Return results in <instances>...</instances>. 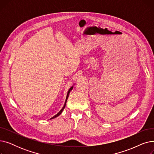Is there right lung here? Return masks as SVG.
<instances>
[{
  "label": "right lung",
  "instance_id": "add662e5",
  "mask_svg": "<svg viewBox=\"0 0 154 154\" xmlns=\"http://www.w3.org/2000/svg\"><path fill=\"white\" fill-rule=\"evenodd\" d=\"M72 88H73V86L72 87H71L70 88H69V91H68V92H67V97H66V102H65V103H64V106H63V107H62V109L60 110V112L58 113V114H57L55 116H54L53 117H52L51 119H54V118H55V117H58L59 115H60V114L62 112V111H63V110L64 109V108H65V107H66V102H67V99H68V97H69V93H70V92L72 90Z\"/></svg>",
  "mask_w": 154,
  "mask_h": 154
}]
</instances>
